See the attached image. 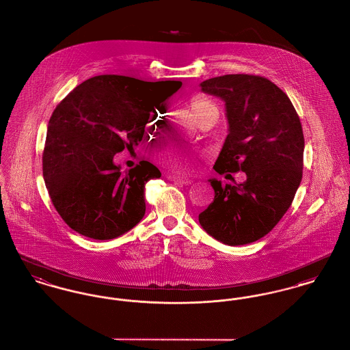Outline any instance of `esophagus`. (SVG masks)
<instances>
[{
    "label": "esophagus",
    "mask_w": 350,
    "mask_h": 350,
    "mask_svg": "<svg viewBox=\"0 0 350 350\" xmlns=\"http://www.w3.org/2000/svg\"><path fill=\"white\" fill-rule=\"evenodd\" d=\"M170 181H173L174 184H177V185H190L191 184V180H189V178H181V177H173V176H169L167 177Z\"/></svg>",
    "instance_id": "esophagus-1"
}]
</instances>
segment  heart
<instances>
[{
  "mask_svg": "<svg viewBox=\"0 0 350 350\" xmlns=\"http://www.w3.org/2000/svg\"><path fill=\"white\" fill-rule=\"evenodd\" d=\"M189 105H190L191 111L196 113V116L200 122H204L207 118L218 115L217 107L211 103L208 99H206L201 95L193 96L189 102ZM157 115L159 113L154 112V118H157ZM164 160L166 161V164L172 166L173 169L184 170L186 167H189V165L191 164L193 153L189 152L187 149H184V148L173 146V148H170L165 152Z\"/></svg>",
  "mask_w": 350,
  "mask_h": 350,
  "instance_id": "obj_1",
  "label": "heart"
}]
</instances>
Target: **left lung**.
<instances>
[{
    "label": "left lung",
    "instance_id": "1",
    "mask_svg": "<svg viewBox=\"0 0 350 350\" xmlns=\"http://www.w3.org/2000/svg\"><path fill=\"white\" fill-rule=\"evenodd\" d=\"M200 85L226 107L228 135L215 172L241 170L247 178L235 185L208 180L214 201L198 219L208 235L225 245L252 243L278 225L301 183V123L286 92L267 78L230 74Z\"/></svg>",
    "mask_w": 350,
    "mask_h": 350
}]
</instances>
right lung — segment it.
<instances>
[{
	"label": "right lung",
	"instance_id": "obj_1",
	"mask_svg": "<svg viewBox=\"0 0 350 350\" xmlns=\"http://www.w3.org/2000/svg\"><path fill=\"white\" fill-rule=\"evenodd\" d=\"M181 85L180 81L98 75L57 105L47 125L42 170L51 202L67 226L108 241L143 219L145 184L160 178L161 172L140 161L122 173L113 156L139 145L154 107Z\"/></svg>",
	"mask_w": 350,
	"mask_h": 350
}]
</instances>
